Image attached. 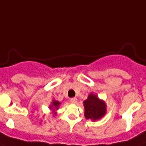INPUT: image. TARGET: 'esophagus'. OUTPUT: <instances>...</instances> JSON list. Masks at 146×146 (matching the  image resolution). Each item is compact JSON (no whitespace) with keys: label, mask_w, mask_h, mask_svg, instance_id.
Segmentation results:
<instances>
[{"label":"esophagus","mask_w":146,"mask_h":146,"mask_svg":"<svg viewBox=\"0 0 146 146\" xmlns=\"http://www.w3.org/2000/svg\"><path fill=\"white\" fill-rule=\"evenodd\" d=\"M70 102L73 104H76L77 103V98H73L70 99Z\"/></svg>","instance_id":"1"}]
</instances>
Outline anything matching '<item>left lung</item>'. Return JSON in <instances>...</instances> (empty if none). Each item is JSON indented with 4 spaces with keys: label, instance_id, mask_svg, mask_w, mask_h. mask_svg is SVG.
Wrapping results in <instances>:
<instances>
[{
    "label": "left lung",
    "instance_id": "8db88e82",
    "mask_svg": "<svg viewBox=\"0 0 146 146\" xmlns=\"http://www.w3.org/2000/svg\"><path fill=\"white\" fill-rule=\"evenodd\" d=\"M85 108V117L96 121L104 117L106 113V104L103 100L98 98L93 93L89 94V97L83 102Z\"/></svg>",
    "mask_w": 146,
    "mask_h": 146
}]
</instances>
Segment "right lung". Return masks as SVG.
Masks as SVG:
<instances>
[{
	"label": "right lung",
	"instance_id": "add662e5",
	"mask_svg": "<svg viewBox=\"0 0 146 146\" xmlns=\"http://www.w3.org/2000/svg\"><path fill=\"white\" fill-rule=\"evenodd\" d=\"M60 104V102H57V101H55V100H54V101L51 102V105L50 106V109L53 111V113H54V115L57 114V113H56V111H55L58 109Z\"/></svg>",
	"mask_w": 146,
	"mask_h": 146
}]
</instances>
